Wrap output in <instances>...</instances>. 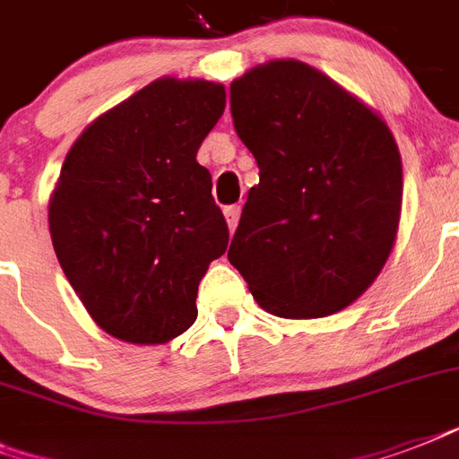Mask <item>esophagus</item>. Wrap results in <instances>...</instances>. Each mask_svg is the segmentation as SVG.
Wrapping results in <instances>:
<instances>
[{
    "label": "esophagus",
    "mask_w": 459,
    "mask_h": 459,
    "mask_svg": "<svg viewBox=\"0 0 459 459\" xmlns=\"http://www.w3.org/2000/svg\"><path fill=\"white\" fill-rule=\"evenodd\" d=\"M223 216H226V221H229V230L233 233L238 226V219H240V204H230V207L223 209Z\"/></svg>",
    "instance_id": "esophagus-1"
}]
</instances>
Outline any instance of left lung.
<instances>
[{
  "mask_svg": "<svg viewBox=\"0 0 459 459\" xmlns=\"http://www.w3.org/2000/svg\"><path fill=\"white\" fill-rule=\"evenodd\" d=\"M238 138L259 166L229 262L262 309L319 319L374 283L398 236L403 161L378 114L295 59L230 82Z\"/></svg>",
  "mask_w": 459,
  "mask_h": 459,
  "instance_id": "obj_1",
  "label": "left lung"
}]
</instances>
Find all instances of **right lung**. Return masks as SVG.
Listing matches in <instances>:
<instances>
[{
  "label": "right lung",
  "instance_id": "obj_1",
  "mask_svg": "<svg viewBox=\"0 0 459 459\" xmlns=\"http://www.w3.org/2000/svg\"><path fill=\"white\" fill-rule=\"evenodd\" d=\"M226 109L221 82L159 78L68 150L49 233L68 283L100 328L169 342L197 319V286L229 226L197 150Z\"/></svg>",
  "mask_w": 459,
  "mask_h": 459
}]
</instances>
